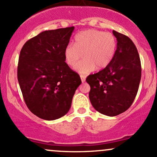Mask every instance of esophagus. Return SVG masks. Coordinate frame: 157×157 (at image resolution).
<instances>
[{
	"label": "esophagus",
	"mask_w": 157,
	"mask_h": 157,
	"mask_svg": "<svg viewBox=\"0 0 157 157\" xmlns=\"http://www.w3.org/2000/svg\"><path fill=\"white\" fill-rule=\"evenodd\" d=\"M80 78H81V81H82V82H84L85 81H86V77L85 76V75H80Z\"/></svg>",
	"instance_id": "esophagus-1"
}]
</instances>
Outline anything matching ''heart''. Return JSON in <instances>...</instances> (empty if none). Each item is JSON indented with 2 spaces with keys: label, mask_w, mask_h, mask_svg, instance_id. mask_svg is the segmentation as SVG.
<instances>
[{
  "label": "heart",
  "mask_w": 157,
  "mask_h": 157,
  "mask_svg": "<svg viewBox=\"0 0 157 157\" xmlns=\"http://www.w3.org/2000/svg\"><path fill=\"white\" fill-rule=\"evenodd\" d=\"M117 39L113 34L97 29L81 32L75 37V44L69 43L64 50V57L70 67L75 68L84 54L85 58L75 69L88 74L95 68L101 69L110 64L117 50Z\"/></svg>",
  "instance_id": "heart-1"
}]
</instances>
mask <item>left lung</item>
<instances>
[{"label":"left lung","instance_id":"obj_1","mask_svg":"<svg viewBox=\"0 0 157 157\" xmlns=\"http://www.w3.org/2000/svg\"><path fill=\"white\" fill-rule=\"evenodd\" d=\"M117 40L116 53L108 66L86 78L89 99L95 110L114 117L130 108L141 80V63L137 49L127 36L113 30Z\"/></svg>","mask_w":157,"mask_h":157}]
</instances>
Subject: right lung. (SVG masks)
Listing matches in <instances>:
<instances>
[{
	"mask_svg": "<svg viewBox=\"0 0 157 157\" xmlns=\"http://www.w3.org/2000/svg\"><path fill=\"white\" fill-rule=\"evenodd\" d=\"M75 27L47 30L29 40L20 53L17 80L32 113L55 120L68 113L81 84L65 61L64 50Z\"/></svg>",
	"mask_w": 157,
	"mask_h": 157,
	"instance_id": "obj_1",
	"label": "right lung"
}]
</instances>
